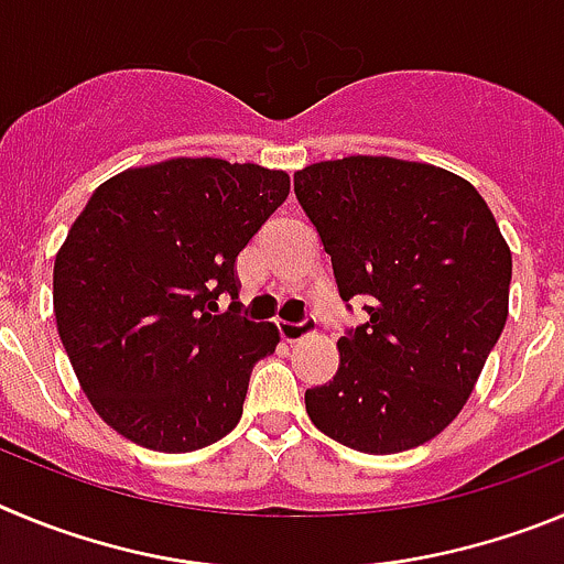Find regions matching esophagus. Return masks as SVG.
<instances>
[{"label": "esophagus", "mask_w": 564, "mask_h": 564, "mask_svg": "<svg viewBox=\"0 0 564 564\" xmlns=\"http://www.w3.org/2000/svg\"><path fill=\"white\" fill-rule=\"evenodd\" d=\"M278 332H281L283 343H297V339L308 337V334L314 332V319L303 317L301 323H286V319H281V323H278Z\"/></svg>", "instance_id": "obj_1"}]
</instances>
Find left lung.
<instances>
[{
	"label": "left lung",
	"instance_id": "1",
	"mask_svg": "<svg viewBox=\"0 0 564 564\" xmlns=\"http://www.w3.org/2000/svg\"><path fill=\"white\" fill-rule=\"evenodd\" d=\"M343 301L368 323L306 390L319 433L368 455L404 453L453 424L509 317L511 250L458 174L393 156H343L294 174Z\"/></svg>",
	"mask_w": 564,
	"mask_h": 564
}]
</instances>
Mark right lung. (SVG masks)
Returning a JSON list of instances; mask_svg holds the SVG:
<instances>
[{"label": "right lung", "mask_w": 564, "mask_h": 564, "mask_svg": "<svg viewBox=\"0 0 564 564\" xmlns=\"http://www.w3.org/2000/svg\"><path fill=\"white\" fill-rule=\"evenodd\" d=\"M289 174L213 156L129 169L86 202L55 256L53 308L80 390L123 438L194 453L241 419L275 323L238 317L236 258ZM230 293V313L218 297Z\"/></svg>", "instance_id": "add662e5"}]
</instances>
